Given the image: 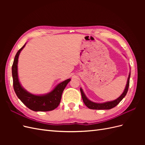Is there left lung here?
I'll return each mask as SVG.
<instances>
[{
  "label": "left lung",
  "mask_w": 145,
  "mask_h": 145,
  "mask_svg": "<svg viewBox=\"0 0 145 145\" xmlns=\"http://www.w3.org/2000/svg\"><path fill=\"white\" fill-rule=\"evenodd\" d=\"M130 76H131V72H129V76L128 78V80H127L126 85L125 86V90L123 91V93L121 94V95L119 97H118L117 99L112 101H110V102H106L104 103H95V102H92V101H91L86 97L84 92L83 91V89L80 88V89L82 97L83 102H84L85 105L88 108L91 109H111L113 108H114L121 102L122 99L125 97V95L127 94V92H128L129 85Z\"/></svg>",
  "instance_id": "1"
}]
</instances>
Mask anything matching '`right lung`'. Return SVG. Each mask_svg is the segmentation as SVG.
<instances>
[{"label": "right lung", "instance_id": "add662e5", "mask_svg": "<svg viewBox=\"0 0 145 145\" xmlns=\"http://www.w3.org/2000/svg\"><path fill=\"white\" fill-rule=\"evenodd\" d=\"M26 43L17 51L12 66L13 87L15 93L21 102L31 110L34 111H49L54 110L60 104L63 91L71 79L68 78L60 83L49 93L43 95L33 94L25 89L19 82L17 72V64L19 54L25 47Z\"/></svg>", "mask_w": 145, "mask_h": 145}]
</instances>
